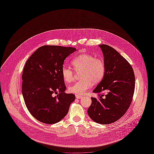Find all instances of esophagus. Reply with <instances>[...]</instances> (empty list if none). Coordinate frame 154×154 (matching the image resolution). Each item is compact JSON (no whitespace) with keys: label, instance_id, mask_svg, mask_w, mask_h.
I'll use <instances>...</instances> for the list:
<instances>
[{"label":"esophagus","instance_id":"1","mask_svg":"<svg viewBox=\"0 0 154 154\" xmlns=\"http://www.w3.org/2000/svg\"><path fill=\"white\" fill-rule=\"evenodd\" d=\"M75 97H76L77 99H81V98L82 97V96L81 95H75Z\"/></svg>","mask_w":154,"mask_h":154}]
</instances>
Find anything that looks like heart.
<instances>
[{"instance_id":"obj_1","label":"heart","mask_w":154,"mask_h":154,"mask_svg":"<svg viewBox=\"0 0 154 154\" xmlns=\"http://www.w3.org/2000/svg\"><path fill=\"white\" fill-rule=\"evenodd\" d=\"M72 65L77 72H81L80 80L70 86L68 90L70 93L82 95L91 88L93 82L96 84L102 80L105 74V65L102 59L95 58L88 54H82L72 60ZM62 76L65 82L73 80V70L67 66L62 69Z\"/></svg>"}]
</instances>
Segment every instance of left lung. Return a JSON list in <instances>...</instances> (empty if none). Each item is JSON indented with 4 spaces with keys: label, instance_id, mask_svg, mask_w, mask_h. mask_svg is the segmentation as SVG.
Returning a JSON list of instances; mask_svg holds the SVG:
<instances>
[{
    "label": "left lung",
    "instance_id": "obj_1",
    "mask_svg": "<svg viewBox=\"0 0 154 154\" xmlns=\"http://www.w3.org/2000/svg\"><path fill=\"white\" fill-rule=\"evenodd\" d=\"M102 51L105 74L102 80L93 91L99 97H91L88 114L100 124L113 123L128 110L134 91L135 77L129 63L114 48L99 45Z\"/></svg>",
    "mask_w": 154,
    "mask_h": 154
}]
</instances>
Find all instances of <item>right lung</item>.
Masks as SVG:
<instances>
[{
	"mask_svg": "<svg viewBox=\"0 0 154 154\" xmlns=\"http://www.w3.org/2000/svg\"><path fill=\"white\" fill-rule=\"evenodd\" d=\"M76 50L73 47L44 45L26 61L22 73V95L28 110L38 121L47 124L58 122L75 100L74 95L64 92L66 87L62 69L65 59Z\"/></svg>",
	"mask_w": 154,
	"mask_h": 154,
	"instance_id": "obj_1",
	"label": "right lung"
}]
</instances>
